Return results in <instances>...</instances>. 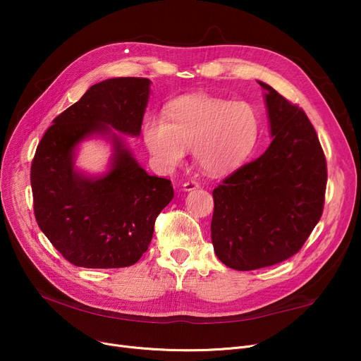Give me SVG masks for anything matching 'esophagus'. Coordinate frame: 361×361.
Instances as JSON below:
<instances>
[{"label": "esophagus", "mask_w": 361, "mask_h": 361, "mask_svg": "<svg viewBox=\"0 0 361 361\" xmlns=\"http://www.w3.org/2000/svg\"><path fill=\"white\" fill-rule=\"evenodd\" d=\"M199 187H200V184H199L197 181L192 180V181H185V183L183 184V190L190 192V190H196V188H199Z\"/></svg>", "instance_id": "34e87169"}]
</instances>
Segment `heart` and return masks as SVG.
Masks as SVG:
<instances>
[{"mask_svg":"<svg viewBox=\"0 0 361 361\" xmlns=\"http://www.w3.org/2000/svg\"><path fill=\"white\" fill-rule=\"evenodd\" d=\"M260 118L253 105L230 102L211 94H184L165 108V118L149 116L143 140L155 164L171 171L192 147L195 162L207 174H225L253 152Z\"/></svg>","mask_w":361,"mask_h":361,"instance_id":"heart-1","label":"heart"}]
</instances>
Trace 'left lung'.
I'll return each mask as SVG.
<instances>
[{
	"mask_svg": "<svg viewBox=\"0 0 361 361\" xmlns=\"http://www.w3.org/2000/svg\"><path fill=\"white\" fill-rule=\"evenodd\" d=\"M272 143L214 188L212 243L237 271L272 267L300 252L325 206L328 168L306 112L271 86Z\"/></svg>",
	"mask_w": 361,
	"mask_h": 361,
	"instance_id": "8db88e82",
	"label": "left lung"
}]
</instances>
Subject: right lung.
Listing matches in <instances>:
<instances>
[{
    "label": "right lung",
    "mask_w": 361,
    "mask_h": 361,
    "mask_svg": "<svg viewBox=\"0 0 361 361\" xmlns=\"http://www.w3.org/2000/svg\"><path fill=\"white\" fill-rule=\"evenodd\" d=\"M145 78L93 85L45 131L30 166L33 212L42 233L74 267L126 268L147 250L158 215L173 200L171 180L149 176L114 133L116 155L98 180L73 169V150L92 133L139 136L149 98Z\"/></svg>",
    "instance_id": "add662e5"
}]
</instances>
